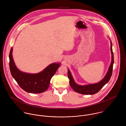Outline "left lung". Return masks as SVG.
<instances>
[{
    "mask_svg": "<svg viewBox=\"0 0 126 126\" xmlns=\"http://www.w3.org/2000/svg\"><path fill=\"white\" fill-rule=\"evenodd\" d=\"M110 41V51L111 53V62L110 66L106 75L103 79H102L100 82L93 83L89 84L84 85H79L76 83L70 71L68 69V77L70 79V84L72 89L76 92L83 94V95H93L98 93L104 86L110 80L112 75L113 70V65L114 63V56L112 51V44Z\"/></svg>",
    "mask_w": 126,
    "mask_h": 126,
    "instance_id": "left-lung-1",
    "label": "left lung"
}]
</instances>
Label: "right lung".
<instances>
[{
	"instance_id": "1",
	"label": "right lung",
	"mask_w": 126,
	"mask_h": 126,
	"mask_svg": "<svg viewBox=\"0 0 126 126\" xmlns=\"http://www.w3.org/2000/svg\"><path fill=\"white\" fill-rule=\"evenodd\" d=\"M13 47L9 53V67L13 78L25 91L31 93H41L46 91L49 86L51 78L60 66V63L49 64L39 73L29 74L20 71L14 62Z\"/></svg>"
}]
</instances>
